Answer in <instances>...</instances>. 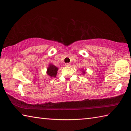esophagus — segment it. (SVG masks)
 <instances>
[{"label": "esophagus", "mask_w": 131, "mask_h": 131, "mask_svg": "<svg viewBox=\"0 0 131 131\" xmlns=\"http://www.w3.org/2000/svg\"><path fill=\"white\" fill-rule=\"evenodd\" d=\"M70 65V63H67L65 64V66H67V67H68V66H69Z\"/></svg>", "instance_id": "1"}]
</instances>
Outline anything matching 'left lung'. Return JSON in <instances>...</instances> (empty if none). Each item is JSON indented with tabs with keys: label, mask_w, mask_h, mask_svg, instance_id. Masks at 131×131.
<instances>
[{
	"label": "left lung",
	"mask_w": 131,
	"mask_h": 131,
	"mask_svg": "<svg viewBox=\"0 0 131 131\" xmlns=\"http://www.w3.org/2000/svg\"><path fill=\"white\" fill-rule=\"evenodd\" d=\"M82 71V73H83V74H85V73H86V71L85 70H84V69H81V70Z\"/></svg>",
	"instance_id": "left-lung-1"
}]
</instances>
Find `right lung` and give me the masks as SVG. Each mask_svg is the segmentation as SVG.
<instances>
[{
    "label": "right lung",
    "instance_id": "add662e5",
    "mask_svg": "<svg viewBox=\"0 0 131 131\" xmlns=\"http://www.w3.org/2000/svg\"><path fill=\"white\" fill-rule=\"evenodd\" d=\"M58 70V68L56 67L52 63H50L47 69V74L51 78L55 77L57 76Z\"/></svg>",
    "mask_w": 131,
    "mask_h": 131
}]
</instances>
